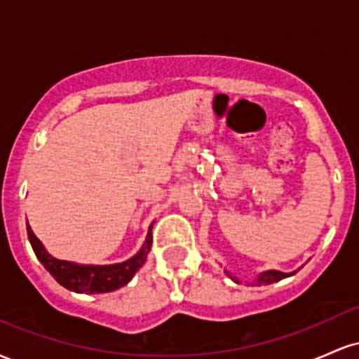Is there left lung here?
<instances>
[{"label":"left lung","mask_w":359,"mask_h":359,"mask_svg":"<svg viewBox=\"0 0 359 359\" xmlns=\"http://www.w3.org/2000/svg\"><path fill=\"white\" fill-rule=\"evenodd\" d=\"M295 273H297V270L290 271V273H283V271H278V270H266V271H262V273H259L258 277L253 280V285H270V283L280 282V280H283V278H287V277H292V275H295ZM226 275H228V277L231 278L233 282L241 283V280L238 278L236 275L229 273L228 270H226Z\"/></svg>","instance_id":"left-lung-1"}]
</instances>
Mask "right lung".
Returning <instances> with one entry per match:
<instances>
[{
  "label": "right lung",
  "instance_id": "obj_1",
  "mask_svg": "<svg viewBox=\"0 0 359 359\" xmlns=\"http://www.w3.org/2000/svg\"><path fill=\"white\" fill-rule=\"evenodd\" d=\"M151 228H154V222L148 228L142 248L126 262L113 263V265H84V263H74L52 257L45 250L43 243L32 231L27 221L28 240H30V245L39 262L62 287L77 292V294H106V292H114L125 287L147 262V255L151 248Z\"/></svg>",
  "mask_w": 359,
  "mask_h": 359
}]
</instances>
